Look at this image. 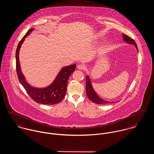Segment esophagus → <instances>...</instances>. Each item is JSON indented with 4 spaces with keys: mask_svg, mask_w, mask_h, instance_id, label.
Wrapping results in <instances>:
<instances>
[{
    "mask_svg": "<svg viewBox=\"0 0 154 154\" xmlns=\"http://www.w3.org/2000/svg\"><path fill=\"white\" fill-rule=\"evenodd\" d=\"M77 68L79 69V70H84L85 69V66L84 65H82V64H80V65H78L77 66Z\"/></svg>",
    "mask_w": 154,
    "mask_h": 154,
    "instance_id": "esophagus-1",
    "label": "esophagus"
}]
</instances>
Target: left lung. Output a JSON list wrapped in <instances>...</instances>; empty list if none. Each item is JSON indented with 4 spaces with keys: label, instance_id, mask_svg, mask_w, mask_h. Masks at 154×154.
Wrapping results in <instances>:
<instances>
[{
    "label": "left lung",
    "instance_id": "1",
    "mask_svg": "<svg viewBox=\"0 0 154 154\" xmlns=\"http://www.w3.org/2000/svg\"><path fill=\"white\" fill-rule=\"evenodd\" d=\"M123 41L125 42H126L128 44L134 45L138 51L137 44H136V43L132 38L124 34H123ZM86 92H87V95L88 98L94 103H96L98 104H109V103H114V102L106 101V100L102 99L101 98H100L97 95V92L95 91V90L92 87L90 78L88 76V75H87L86 77Z\"/></svg>",
    "mask_w": 154,
    "mask_h": 154
}]
</instances>
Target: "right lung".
Returning a JSON list of instances; mask_svg holds the SVG:
<instances>
[{
	"instance_id": "add662e5",
	"label": "right lung",
	"mask_w": 154,
	"mask_h": 154,
	"mask_svg": "<svg viewBox=\"0 0 154 154\" xmlns=\"http://www.w3.org/2000/svg\"><path fill=\"white\" fill-rule=\"evenodd\" d=\"M34 30L30 29L20 42L16 50V68L20 82L30 97L37 103L51 105L60 102L65 97L67 81L69 76L75 71L76 65H71L62 67L54 81L45 88H35L30 85L26 81L21 71L19 60V52L25 38Z\"/></svg>"
}]
</instances>
